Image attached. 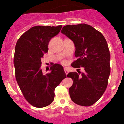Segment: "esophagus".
<instances>
[{
    "mask_svg": "<svg viewBox=\"0 0 124 124\" xmlns=\"http://www.w3.org/2000/svg\"><path fill=\"white\" fill-rule=\"evenodd\" d=\"M64 71H65V72L66 74H68V68H67V67H65L64 68Z\"/></svg>",
    "mask_w": 124,
    "mask_h": 124,
    "instance_id": "1",
    "label": "esophagus"
}]
</instances>
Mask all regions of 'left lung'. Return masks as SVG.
<instances>
[{"label": "left lung", "instance_id": "1", "mask_svg": "<svg viewBox=\"0 0 124 124\" xmlns=\"http://www.w3.org/2000/svg\"><path fill=\"white\" fill-rule=\"evenodd\" d=\"M61 32L74 44L77 59L71 66L85 70L81 76L76 72L67 75L73 80L70 97L77 104L91 106L101 98L108 84L110 54L107 41L99 31L86 24L67 25Z\"/></svg>", "mask_w": 124, "mask_h": 124}]
</instances>
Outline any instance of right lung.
Returning <instances> with one entry per match:
<instances>
[{"mask_svg":"<svg viewBox=\"0 0 124 124\" xmlns=\"http://www.w3.org/2000/svg\"><path fill=\"white\" fill-rule=\"evenodd\" d=\"M62 26H37L24 33L15 48L16 77L26 100L32 106L44 107L53 102L55 88L67 76L62 65H52L50 72L42 73L41 59L48 51L50 40L59 33Z\"/></svg>","mask_w":124,"mask_h":124,"instance_id":"obj_1","label":"right lung"}]
</instances>
